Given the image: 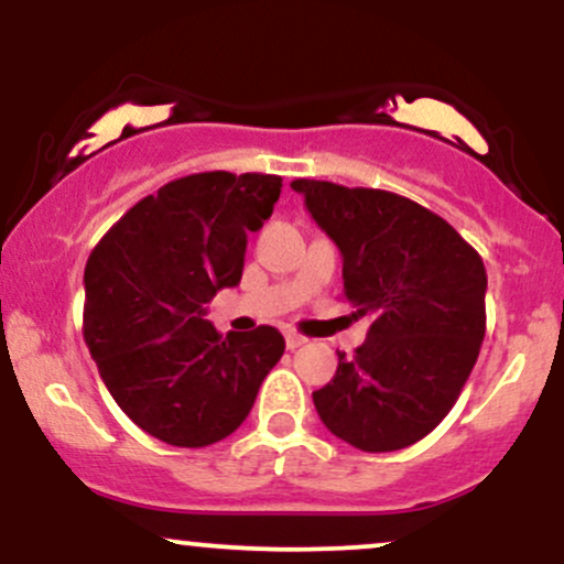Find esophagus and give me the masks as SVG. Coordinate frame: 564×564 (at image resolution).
Wrapping results in <instances>:
<instances>
[{"mask_svg":"<svg viewBox=\"0 0 564 564\" xmlns=\"http://www.w3.org/2000/svg\"><path fill=\"white\" fill-rule=\"evenodd\" d=\"M304 341H307V336H302V334H296V332H286V347H289V349L302 347Z\"/></svg>","mask_w":564,"mask_h":564,"instance_id":"esophagus-1","label":"esophagus"}]
</instances>
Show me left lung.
<instances>
[{
  "mask_svg": "<svg viewBox=\"0 0 564 564\" xmlns=\"http://www.w3.org/2000/svg\"><path fill=\"white\" fill-rule=\"evenodd\" d=\"M341 251V296L371 315L352 358L313 392L321 422L366 453L400 451L448 416L485 336L482 257L416 200L377 187L294 180Z\"/></svg>",
  "mask_w": 564,
  "mask_h": 564,
  "instance_id": "8db88e82",
  "label": "left lung"
}]
</instances>
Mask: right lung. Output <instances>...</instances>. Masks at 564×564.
<instances>
[{"label": "right lung", "instance_id": "obj_1", "mask_svg": "<svg viewBox=\"0 0 564 564\" xmlns=\"http://www.w3.org/2000/svg\"><path fill=\"white\" fill-rule=\"evenodd\" d=\"M278 196V174H187L138 200L89 254L84 341L121 411L161 443L232 435L286 349L273 326L223 336L204 321V304L241 281L246 232Z\"/></svg>", "mask_w": 564, "mask_h": 564}]
</instances>
